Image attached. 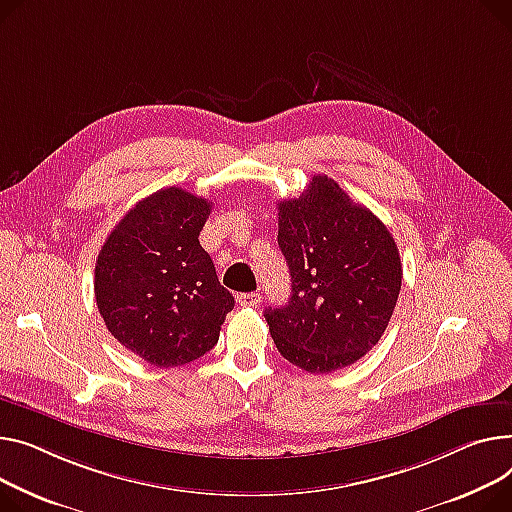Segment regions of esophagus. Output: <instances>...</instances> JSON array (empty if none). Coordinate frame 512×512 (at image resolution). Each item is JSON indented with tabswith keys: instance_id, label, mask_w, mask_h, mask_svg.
<instances>
[{
	"instance_id": "esophagus-1",
	"label": "esophagus",
	"mask_w": 512,
	"mask_h": 512,
	"mask_svg": "<svg viewBox=\"0 0 512 512\" xmlns=\"http://www.w3.org/2000/svg\"><path fill=\"white\" fill-rule=\"evenodd\" d=\"M238 304L241 306H257L261 302V294L259 292H247V294H238L236 296Z\"/></svg>"
}]
</instances>
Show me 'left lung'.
Instances as JSON below:
<instances>
[{
    "mask_svg": "<svg viewBox=\"0 0 512 512\" xmlns=\"http://www.w3.org/2000/svg\"><path fill=\"white\" fill-rule=\"evenodd\" d=\"M288 304L265 309L278 352L323 374L346 368L379 344L401 290L399 249L387 226L327 175L278 203Z\"/></svg>",
    "mask_w": 512,
    "mask_h": 512,
    "instance_id": "obj_1",
    "label": "left lung"
}]
</instances>
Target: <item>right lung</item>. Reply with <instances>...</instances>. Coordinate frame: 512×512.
<instances>
[{"mask_svg": "<svg viewBox=\"0 0 512 512\" xmlns=\"http://www.w3.org/2000/svg\"><path fill=\"white\" fill-rule=\"evenodd\" d=\"M210 212L203 197L160 189L135 203L98 253L100 317L121 346L154 366H183L210 352L234 306L199 245Z\"/></svg>", "mask_w": 512, "mask_h": 512, "instance_id": "1", "label": "right lung"}]
</instances>
